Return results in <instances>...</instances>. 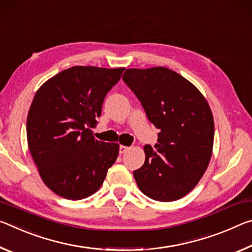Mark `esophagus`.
I'll use <instances>...</instances> for the list:
<instances>
[{
	"mask_svg": "<svg viewBox=\"0 0 252 252\" xmlns=\"http://www.w3.org/2000/svg\"><path fill=\"white\" fill-rule=\"evenodd\" d=\"M129 150H130V147L122 145L121 147H119V153H121V154H124V153H126V152H127V151H129Z\"/></svg>",
	"mask_w": 252,
	"mask_h": 252,
	"instance_id": "34e87169",
	"label": "esophagus"
}]
</instances>
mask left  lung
I'll return each mask as SVG.
<instances>
[{
    "mask_svg": "<svg viewBox=\"0 0 252 252\" xmlns=\"http://www.w3.org/2000/svg\"><path fill=\"white\" fill-rule=\"evenodd\" d=\"M123 80L160 130L154 151L133 174L146 196L179 200L194 189L212 156L214 121L207 99L192 82L164 67L127 69Z\"/></svg>",
    "mask_w": 252,
    "mask_h": 252,
    "instance_id": "1",
    "label": "left lung"
}]
</instances>
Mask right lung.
<instances>
[{
    "label": "right lung",
    "mask_w": 252,
    "mask_h": 252,
    "mask_svg": "<svg viewBox=\"0 0 252 252\" xmlns=\"http://www.w3.org/2000/svg\"><path fill=\"white\" fill-rule=\"evenodd\" d=\"M124 70L76 65L36 90L27 118L28 146L41 180L59 196L94 194L116 162L119 144L97 141L90 128Z\"/></svg>",
    "instance_id": "add662e5"
}]
</instances>
